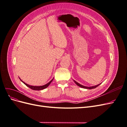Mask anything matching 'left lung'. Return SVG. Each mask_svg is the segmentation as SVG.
Returning a JSON list of instances; mask_svg holds the SVG:
<instances>
[{
    "mask_svg": "<svg viewBox=\"0 0 127 127\" xmlns=\"http://www.w3.org/2000/svg\"><path fill=\"white\" fill-rule=\"evenodd\" d=\"M74 82L75 83V84H76V85H78V86H79V87H82V88H86V89H89V90L93 89V88H96V87H97L98 86H99V85H100V84H101V83H100V84H98V85H97L93 86H91V87H87V86H83V85H81V84H79L78 83H77V82H76L75 80H74Z\"/></svg>",
    "mask_w": 127,
    "mask_h": 127,
    "instance_id": "left-lung-1",
    "label": "left lung"
}]
</instances>
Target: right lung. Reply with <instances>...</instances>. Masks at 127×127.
<instances>
[{
  "instance_id": "add662e5",
  "label": "right lung",
  "mask_w": 127,
  "mask_h": 127,
  "mask_svg": "<svg viewBox=\"0 0 127 127\" xmlns=\"http://www.w3.org/2000/svg\"><path fill=\"white\" fill-rule=\"evenodd\" d=\"M53 78L51 80V81H50L48 83H47V84H45V85H44L43 86H32V85H29V84H26L25 82H24L22 80H21L20 79V80H21V82L23 83L25 85H26L28 87H29V88H30L32 90H35V91H40V90H43V89H45V88H47V87L49 86V85L50 84V83L52 82Z\"/></svg>"
}]
</instances>
